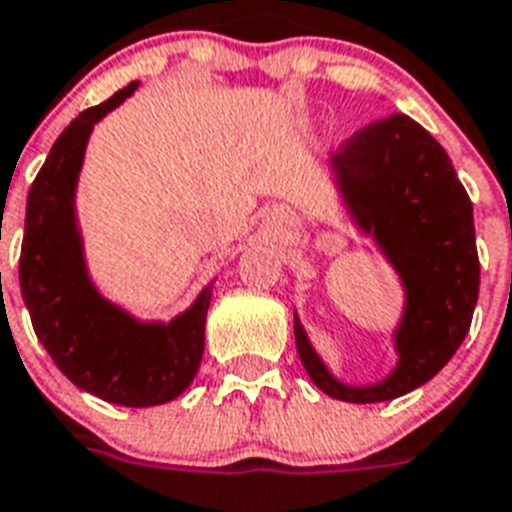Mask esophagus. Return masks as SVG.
<instances>
[{
  "label": "esophagus",
  "mask_w": 512,
  "mask_h": 512,
  "mask_svg": "<svg viewBox=\"0 0 512 512\" xmlns=\"http://www.w3.org/2000/svg\"><path fill=\"white\" fill-rule=\"evenodd\" d=\"M259 224L267 232H282L285 227H290V224H293V214H290L285 206H277L275 203V206L261 208Z\"/></svg>",
  "instance_id": "1"
}]
</instances>
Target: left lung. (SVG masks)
Returning a JSON list of instances; mask_svg holds the SVG:
<instances>
[{
	"label": "left lung",
	"instance_id": "obj_1",
	"mask_svg": "<svg viewBox=\"0 0 512 512\" xmlns=\"http://www.w3.org/2000/svg\"><path fill=\"white\" fill-rule=\"evenodd\" d=\"M327 174L346 222L370 240L402 285L391 330L396 365L354 386L330 370L293 314L301 365L320 391L351 404L391 402L415 391L455 357L478 301L473 206L447 150L410 116H388L330 155Z\"/></svg>",
	"mask_w": 512,
	"mask_h": 512
}]
</instances>
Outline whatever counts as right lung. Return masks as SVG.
Instances as JSON below:
<instances>
[{
    "instance_id": "obj_1",
    "label": "right lung",
    "mask_w": 512,
    "mask_h": 512,
    "mask_svg": "<svg viewBox=\"0 0 512 512\" xmlns=\"http://www.w3.org/2000/svg\"><path fill=\"white\" fill-rule=\"evenodd\" d=\"M137 87L84 110L49 150L28 192L20 293L36 338L73 386L121 407H155L185 394L198 372L216 277L169 322L142 320L92 280L76 208L84 155L94 126Z\"/></svg>"
}]
</instances>
